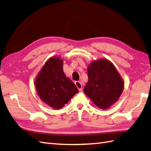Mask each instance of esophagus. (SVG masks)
Wrapping results in <instances>:
<instances>
[{
    "mask_svg": "<svg viewBox=\"0 0 151 151\" xmlns=\"http://www.w3.org/2000/svg\"><path fill=\"white\" fill-rule=\"evenodd\" d=\"M75 85L77 87V88H78L79 90H82V86L81 82H75Z\"/></svg>",
    "mask_w": 151,
    "mask_h": 151,
    "instance_id": "34e87169",
    "label": "esophagus"
}]
</instances>
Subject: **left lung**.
Returning <instances> with one entry per match:
<instances>
[{
	"instance_id": "1",
	"label": "left lung",
	"mask_w": 151,
	"mask_h": 151,
	"mask_svg": "<svg viewBox=\"0 0 151 151\" xmlns=\"http://www.w3.org/2000/svg\"><path fill=\"white\" fill-rule=\"evenodd\" d=\"M89 80L83 91L100 109H108L116 101L124 89V81L107 60L93 62L87 68Z\"/></svg>"
}]
</instances>
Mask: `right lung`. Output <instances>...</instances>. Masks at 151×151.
<instances>
[{
  "instance_id": "1",
  "label": "right lung",
  "mask_w": 151,
  "mask_h": 151,
  "mask_svg": "<svg viewBox=\"0 0 151 151\" xmlns=\"http://www.w3.org/2000/svg\"><path fill=\"white\" fill-rule=\"evenodd\" d=\"M40 99L50 107L60 109L78 92L63 71V60L51 58L38 73L35 82Z\"/></svg>"
}]
</instances>
